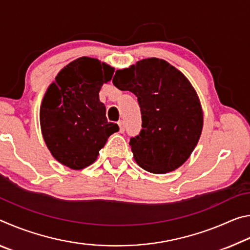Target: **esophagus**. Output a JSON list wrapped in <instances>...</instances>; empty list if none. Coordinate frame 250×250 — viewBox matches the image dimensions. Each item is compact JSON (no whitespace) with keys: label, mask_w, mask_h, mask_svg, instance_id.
I'll list each match as a JSON object with an SVG mask.
<instances>
[{"label":"esophagus","mask_w":250,"mask_h":250,"mask_svg":"<svg viewBox=\"0 0 250 250\" xmlns=\"http://www.w3.org/2000/svg\"><path fill=\"white\" fill-rule=\"evenodd\" d=\"M118 125H119V131H120L121 133H124L125 130V122L122 121V120H120L119 122H118Z\"/></svg>","instance_id":"1"}]
</instances>
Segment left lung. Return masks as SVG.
<instances>
[{"label": "left lung", "instance_id": "8db88e82", "mask_svg": "<svg viewBox=\"0 0 250 250\" xmlns=\"http://www.w3.org/2000/svg\"><path fill=\"white\" fill-rule=\"evenodd\" d=\"M112 83L138 97L142 130L130 139L135 162L154 174L179 168L203 130L201 101L189 80L164 59L153 57L117 70Z\"/></svg>", "mask_w": 250, "mask_h": 250}]
</instances>
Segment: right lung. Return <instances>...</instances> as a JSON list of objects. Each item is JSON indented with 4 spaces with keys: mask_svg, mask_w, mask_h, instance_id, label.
Returning <instances> with one entry per match:
<instances>
[{
    "mask_svg": "<svg viewBox=\"0 0 250 250\" xmlns=\"http://www.w3.org/2000/svg\"><path fill=\"white\" fill-rule=\"evenodd\" d=\"M115 68L96 58L79 57L59 71L42 101V134L50 153L73 170L89 167L108 138L119 131L108 122L99 100L103 84Z\"/></svg>",
    "mask_w": 250,
    "mask_h": 250,
    "instance_id": "obj_1",
    "label": "right lung"
}]
</instances>
